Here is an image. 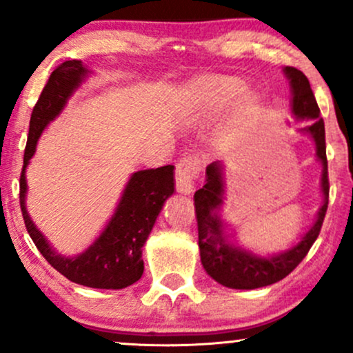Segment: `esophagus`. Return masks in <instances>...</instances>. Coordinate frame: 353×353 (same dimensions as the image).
<instances>
[{"instance_id": "esophagus-1", "label": "esophagus", "mask_w": 353, "mask_h": 353, "mask_svg": "<svg viewBox=\"0 0 353 353\" xmlns=\"http://www.w3.org/2000/svg\"><path fill=\"white\" fill-rule=\"evenodd\" d=\"M201 174V159L197 156H188L176 165V188L179 192L190 194Z\"/></svg>"}]
</instances>
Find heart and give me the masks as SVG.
I'll return each instance as SVG.
<instances>
[{"label":"heart","instance_id":"1","mask_svg":"<svg viewBox=\"0 0 353 353\" xmlns=\"http://www.w3.org/2000/svg\"><path fill=\"white\" fill-rule=\"evenodd\" d=\"M244 79L237 76L214 74L197 79L194 83L185 104V116L190 121L210 119L232 103L229 117V129L237 132L245 129L262 108V96L254 89H244Z\"/></svg>","mask_w":353,"mask_h":353}]
</instances>
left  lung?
<instances>
[{
    "instance_id": "obj_1",
    "label": "left lung",
    "mask_w": 353,
    "mask_h": 353,
    "mask_svg": "<svg viewBox=\"0 0 353 353\" xmlns=\"http://www.w3.org/2000/svg\"><path fill=\"white\" fill-rule=\"evenodd\" d=\"M287 78L290 79L292 88V112L299 119H310L312 123L302 129L312 136L317 148V157L322 161V192L323 205L319 210L315 224L297 245L287 252L274 255V257H257L245 250L236 249L228 244L222 229L221 219L217 217L216 209L222 204L224 182H222V165L212 163L205 169L204 188L194 194V208H196L197 230H199V249L201 261L214 281L230 289H259L282 281L303 261L319 237L329 208V168H327L325 154V125L320 117V109L312 92L307 76L297 68L287 66Z\"/></svg>"
}]
</instances>
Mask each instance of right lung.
<instances>
[{"label": "right lung", "mask_w": 353, "mask_h": 353, "mask_svg": "<svg viewBox=\"0 0 353 353\" xmlns=\"http://www.w3.org/2000/svg\"><path fill=\"white\" fill-rule=\"evenodd\" d=\"M88 70L78 59L64 61L51 72L31 112L30 132L19 176V205L28 234L50 264L79 285L92 289H124L137 282L144 272L143 245L163 209L174 192V165L137 171L125 185L123 197L108 228L86 252L78 257H63L51 249L26 212V177L24 171L36 151L43 129L59 114L71 92L79 86Z\"/></svg>", "instance_id": "obj_1"}]
</instances>
